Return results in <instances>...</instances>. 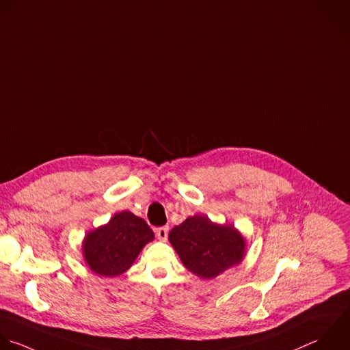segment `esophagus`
I'll use <instances>...</instances> for the list:
<instances>
[{"label":"esophagus","instance_id":"34e87169","mask_svg":"<svg viewBox=\"0 0 350 350\" xmlns=\"http://www.w3.org/2000/svg\"><path fill=\"white\" fill-rule=\"evenodd\" d=\"M167 232H169V228L167 226H161V228H157L155 229V234L159 240L165 241L167 239Z\"/></svg>","mask_w":350,"mask_h":350}]
</instances>
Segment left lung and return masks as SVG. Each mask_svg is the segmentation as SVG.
Wrapping results in <instances>:
<instances>
[{
	"instance_id": "obj_1",
	"label": "left lung",
	"mask_w": 350,
	"mask_h": 350,
	"mask_svg": "<svg viewBox=\"0 0 350 350\" xmlns=\"http://www.w3.org/2000/svg\"><path fill=\"white\" fill-rule=\"evenodd\" d=\"M169 240L184 266L204 280H213L244 258L245 241L234 226L213 224L203 215L174 226Z\"/></svg>"
}]
</instances>
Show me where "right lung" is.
Masks as SVG:
<instances>
[{
	"label": "right lung",
	"mask_w": 350,
	"mask_h": 350,
	"mask_svg": "<svg viewBox=\"0 0 350 350\" xmlns=\"http://www.w3.org/2000/svg\"><path fill=\"white\" fill-rule=\"evenodd\" d=\"M151 240L154 233L146 221L131 211H122L107 225L85 236L83 254L94 273L117 277L132 266L142 248Z\"/></svg>",
	"instance_id": "1"
}]
</instances>
